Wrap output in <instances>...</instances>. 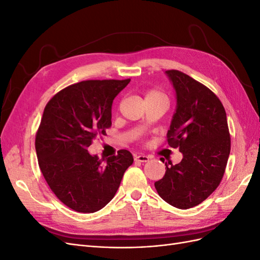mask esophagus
<instances>
[{
    "label": "esophagus",
    "instance_id": "1",
    "mask_svg": "<svg viewBox=\"0 0 260 260\" xmlns=\"http://www.w3.org/2000/svg\"><path fill=\"white\" fill-rule=\"evenodd\" d=\"M135 160L141 161V162H146V161L149 160V157H148L147 155H143V154L136 155V156H135Z\"/></svg>",
    "mask_w": 260,
    "mask_h": 260
}]
</instances>
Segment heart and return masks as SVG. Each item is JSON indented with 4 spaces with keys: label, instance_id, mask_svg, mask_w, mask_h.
<instances>
[{
    "label": "heart",
    "instance_id": "b5f03b06",
    "mask_svg": "<svg viewBox=\"0 0 260 260\" xmlns=\"http://www.w3.org/2000/svg\"><path fill=\"white\" fill-rule=\"evenodd\" d=\"M160 98H166V96H165L161 92L157 91V90H151V91L146 92V94H145V100L146 99H160Z\"/></svg>",
    "mask_w": 260,
    "mask_h": 260
}]
</instances>
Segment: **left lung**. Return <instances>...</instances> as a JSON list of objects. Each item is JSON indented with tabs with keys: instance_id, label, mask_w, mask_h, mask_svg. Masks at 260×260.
Returning a JSON list of instances; mask_svg holds the SVG:
<instances>
[{
	"instance_id": "left-lung-1",
	"label": "left lung",
	"mask_w": 260,
	"mask_h": 260,
	"mask_svg": "<svg viewBox=\"0 0 260 260\" xmlns=\"http://www.w3.org/2000/svg\"><path fill=\"white\" fill-rule=\"evenodd\" d=\"M166 74L177 95L167 142L179 147L183 158L177 165L165 164L166 172L155 188L171 206L187 209L205 201L221 182L231 139L224 107L216 94L179 70Z\"/></svg>"
}]
</instances>
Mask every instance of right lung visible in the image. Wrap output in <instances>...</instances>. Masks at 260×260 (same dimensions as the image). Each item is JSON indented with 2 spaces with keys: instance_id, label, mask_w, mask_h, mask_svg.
<instances>
[{
  "instance_id": "add662e5",
  "label": "right lung",
  "mask_w": 260,
  "mask_h": 260,
  "mask_svg": "<svg viewBox=\"0 0 260 260\" xmlns=\"http://www.w3.org/2000/svg\"><path fill=\"white\" fill-rule=\"evenodd\" d=\"M129 82H78L55 94L44 108L36 135L39 167L52 192L75 211L89 214L106 206L133 162L127 149L104 164L88 152L96 137L111 128L113 101Z\"/></svg>"
}]
</instances>
